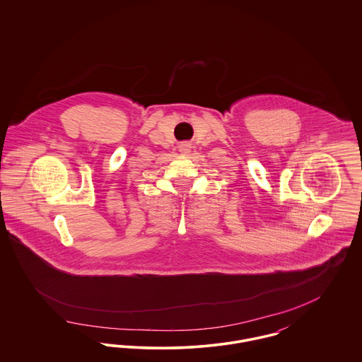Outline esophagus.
I'll return each instance as SVG.
<instances>
[{"instance_id":"obj_1","label":"esophagus","mask_w":362,"mask_h":362,"mask_svg":"<svg viewBox=\"0 0 362 362\" xmlns=\"http://www.w3.org/2000/svg\"><path fill=\"white\" fill-rule=\"evenodd\" d=\"M189 148H191V145H189V142H182V144L179 145V149H180V152H183V153H189Z\"/></svg>"}]
</instances>
